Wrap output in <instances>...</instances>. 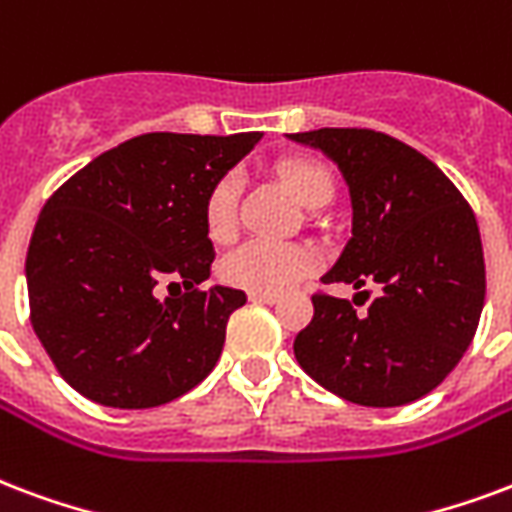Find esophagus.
I'll return each instance as SVG.
<instances>
[{"instance_id": "esophagus-1", "label": "esophagus", "mask_w": 512, "mask_h": 512, "mask_svg": "<svg viewBox=\"0 0 512 512\" xmlns=\"http://www.w3.org/2000/svg\"><path fill=\"white\" fill-rule=\"evenodd\" d=\"M249 301H255V304H276V301H279V295L276 293H249Z\"/></svg>"}]
</instances>
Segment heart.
Instances as JSON below:
<instances>
[{
    "label": "heart",
    "mask_w": 512,
    "mask_h": 512,
    "mask_svg": "<svg viewBox=\"0 0 512 512\" xmlns=\"http://www.w3.org/2000/svg\"><path fill=\"white\" fill-rule=\"evenodd\" d=\"M279 179L285 181L295 198L304 206H325L333 198L331 170L314 160L279 162ZM203 219L211 241L225 244L236 236L238 227V176L225 173L208 189L203 203ZM320 266V255L304 244H276V241H246L222 260L219 276L230 287H241L249 293H282L312 276Z\"/></svg>",
    "instance_id": "obj_1"
}]
</instances>
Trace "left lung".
<instances>
[{
	"label": "left lung",
	"instance_id": "1",
	"mask_svg": "<svg viewBox=\"0 0 512 512\" xmlns=\"http://www.w3.org/2000/svg\"><path fill=\"white\" fill-rule=\"evenodd\" d=\"M290 138L323 149L350 184L352 238L323 282L382 287L361 314L317 290L295 358L352 404H410L456 369L478 331L486 263L475 211L429 157L385 132L323 127Z\"/></svg>",
	"mask_w": 512,
	"mask_h": 512
}]
</instances>
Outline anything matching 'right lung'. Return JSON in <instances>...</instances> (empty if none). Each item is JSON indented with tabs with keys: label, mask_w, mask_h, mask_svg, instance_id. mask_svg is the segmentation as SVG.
Listing matches in <instances>:
<instances>
[{
	"label": "right lung",
	"mask_w": 512,
	"mask_h": 512,
	"mask_svg": "<svg viewBox=\"0 0 512 512\" xmlns=\"http://www.w3.org/2000/svg\"><path fill=\"white\" fill-rule=\"evenodd\" d=\"M260 132H149L94 157L45 200L26 252L29 320L86 399L149 410L217 366L244 290L200 282L214 246L203 203ZM185 293L157 299L162 284Z\"/></svg>",
	"instance_id": "add662e5"
}]
</instances>
